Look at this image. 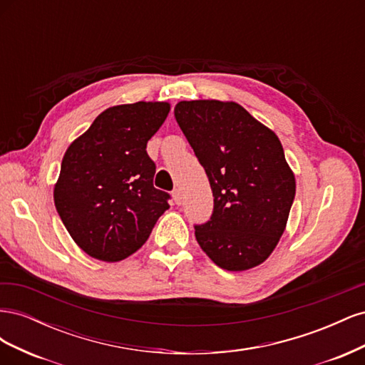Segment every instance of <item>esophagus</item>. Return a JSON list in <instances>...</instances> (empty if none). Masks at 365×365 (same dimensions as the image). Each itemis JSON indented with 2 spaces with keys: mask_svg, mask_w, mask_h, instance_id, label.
Instances as JSON below:
<instances>
[{
  "mask_svg": "<svg viewBox=\"0 0 365 365\" xmlns=\"http://www.w3.org/2000/svg\"><path fill=\"white\" fill-rule=\"evenodd\" d=\"M172 197H173L175 204H181V201H182L181 190H180V189H173V192H172Z\"/></svg>",
  "mask_w": 365,
  "mask_h": 365,
  "instance_id": "obj_1",
  "label": "esophagus"
}]
</instances>
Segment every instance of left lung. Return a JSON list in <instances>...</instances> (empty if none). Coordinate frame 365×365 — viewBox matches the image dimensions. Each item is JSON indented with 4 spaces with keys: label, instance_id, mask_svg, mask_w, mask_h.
<instances>
[{
    "label": "left lung",
    "instance_id": "left-lung-1",
    "mask_svg": "<svg viewBox=\"0 0 365 365\" xmlns=\"http://www.w3.org/2000/svg\"><path fill=\"white\" fill-rule=\"evenodd\" d=\"M215 196L210 220L195 225L197 244L219 268L257 267L277 247L295 196V176L274 132L235 102L175 106Z\"/></svg>",
    "mask_w": 365,
    "mask_h": 365
}]
</instances>
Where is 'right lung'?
Returning a JSON list of instances; mask_svg holds the SVG:
<instances>
[{
    "instance_id": "right-lung-1",
    "label": "right lung",
    "mask_w": 365,
    "mask_h": 365,
    "mask_svg": "<svg viewBox=\"0 0 365 365\" xmlns=\"http://www.w3.org/2000/svg\"><path fill=\"white\" fill-rule=\"evenodd\" d=\"M169 111L168 102L108 108L65 152L54 205L88 256L126 259L170 207V195L153 187L155 163L146 152Z\"/></svg>"
}]
</instances>
